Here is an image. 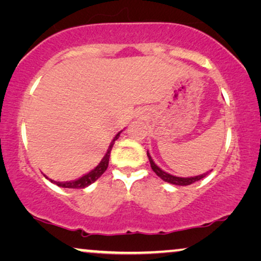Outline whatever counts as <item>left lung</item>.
<instances>
[{
  "instance_id": "left-lung-1",
  "label": "left lung",
  "mask_w": 261,
  "mask_h": 261,
  "mask_svg": "<svg viewBox=\"0 0 261 261\" xmlns=\"http://www.w3.org/2000/svg\"><path fill=\"white\" fill-rule=\"evenodd\" d=\"M147 156H148V160H149V164H151V167L152 170L154 171L155 174L158 177L162 178L164 181H167V183L170 184H173V185H190L192 183H195V181H197L199 179H202V178L205 177V174H201V176H195V177H188V178H181V177H176V176H172V174L165 172V171H163L160 169L159 166L155 165V163L153 162L152 156L149 155V153L147 151Z\"/></svg>"
}]
</instances>
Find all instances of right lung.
<instances>
[{
	"label": "right lung",
	"mask_w": 261,
	"mask_h": 261,
	"mask_svg": "<svg viewBox=\"0 0 261 261\" xmlns=\"http://www.w3.org/2000/svg\"><path fill=\"white\" fill-rule=\"evenodd\" d=\"M121 133V132H120ZM120 133H117L115 135V138L113 139L112 144H110L108 151H107L106 155L103 156V159L101 160V163L98 164L97 166L95 167L94 170H91L90 172L84 174L83 177L78 178V179L76 180H71V181H55L52 179H49L52 181L53 184H57L58 187H62V188H69V189H84L89 187V185L94 183V181H96L98 179L99 177L102 176L103 172L107 170V167H108V164H109V156H110V151H112L113 148V145L114 142H115V140H117V138L120 137Z\"/></svg>",
	"instance_id": "add662e5"
}]
</instances>
